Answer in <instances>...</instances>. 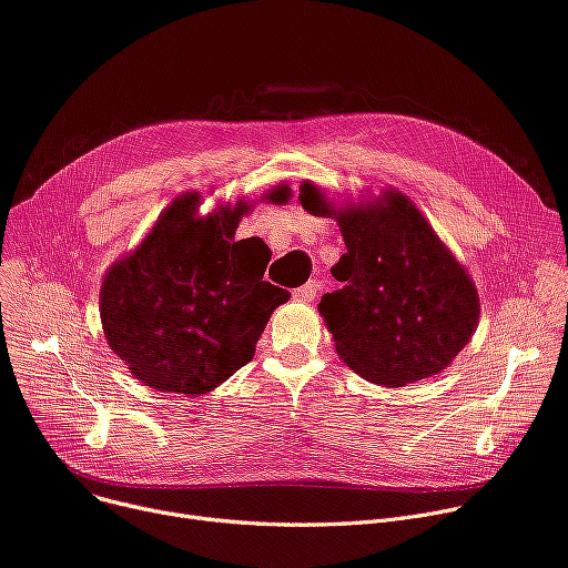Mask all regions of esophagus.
Segmentation results:
<instances>
[{"label":"esophagus","mask_w":568,"mask_h":568,"mask_svg":"<svg viewBox=\"0 0 568 568\" xmlns=\"http://www.w3.org/2000/svg\"><path fill=\"white\" fill-rule=\"evenodd\" d=\"M317 292H320V283H317V281H308L306 285H301V287L292 290V296H294L296 301H313V298L317 296Z\"/></svg>","instance_id":"1"}]
</instances>
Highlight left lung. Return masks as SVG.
<instances>
[{
    "label": "left lung",
    "mask_w": 568,
    "mask_h": 568,
    "mask_svg": "<svg viewBox=\"0 0 568 568\" xmlns=\"http://www.w3.org/2000/svg\"><path fill=\"white\" fill-rule=\"evenodd\" d=\"M298 201L337 219L345 237L347 253L331 270L343 287L320 304L339 358L388 388L440 374L475 333L479 296L423 212L395 189L335 207L304 182Z\"/></svg>",
    "instance_id": "8db88e82"
}]
</instances>
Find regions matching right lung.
Masks as SVG:
<instances>
[{"label": "right lung", "mask_w": 568, "mask_h": 568, "mask_svg": "<svg viewBox=\"0 0 568 568\" xmlns=\"http://www.w3.org/2000/svg\"><path fill=\"white\" fill-rule=\"evenodd\" d=\"M290 186L264 201L285 203ZM199 192L175 199L153 231L106 272L100 320L109 347L143 386L205 395L246 365L290 292L262 281L270 248L235 231L251 205L199 216Z\"/></svg>", "instance_id": "obj_1"}]
</instances>
